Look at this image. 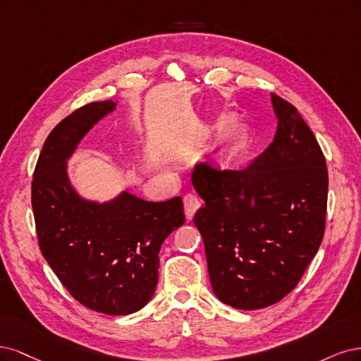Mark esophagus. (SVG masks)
Listing matches in <instances>:
<instances>
[{"instance_id": "1", "label": "esophagus", "mask_w": 361, "mask_h": 361, "mask_svg": "<svg viewBox=\"0 0 361 361\" xmlns=\"http://www.w3.org/2000/svg\"><path fill=\"white\" fill-rule=\"evenodd\" d=\"M183 202H184V213H185V219L192 220L195 213L197 212V208L201 207V200L200 196L196 193H188L183 197Z\"/></svg>"}]
</instances>
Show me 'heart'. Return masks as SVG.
Here are the masks:
<instances>
[{"label": "heart", "instance_id": "1", "mask_svg": "<svg viewBox=\"0 0 361 361\" xmlns=\"http://www.w3.org/2000/svg\"><path fill=\"white\" fill-rule=\"evenodd\" d=\"M247 147V136L244 135L240 129L231 132L228 137V148L231 153H241V151Z\"/></svg>", "mask_w": 361, "mask_h": 361}]
</instances>
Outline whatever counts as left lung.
Returning <instances> with one entry per match:
<instances>
[{
  "label": "left lung",
  "mask_w": 361,
  "mask_h": 361,
  "mask_svg": "<svg viewBox=\"0 0 361 361\" xmlns=\"http://www.w3.org/2000/svg\"><path fill=\"white\" fill-rule=\"evenodd\" d=\"M273 142L244 169L201 165L193 188L216 297L243 310L269 307L295 288L324 237L329 173L300 112L271 94Z\"/></svg>",
  "instance_id": "8db88e82"
}]
</instances>
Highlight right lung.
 <instances>
[{"mask_svg":"<svg viewBox=\"0 0 361 361\" xmlns=\"http://www.w3.org/2000/svg\"><path fill=\"white\" fill-rule=\"evenodd\" d=\"M117 102H94L68 115L46 139L31 188L39 246L79 303L106 315H130L153 298L159 252L184 224L180 196L145 201L121 190L99 202L79 195L67 161Z\"/></svg>","mask_w":361,"mask_h":361,"instance_id":"1","label":"right lung"}]
</instances>
